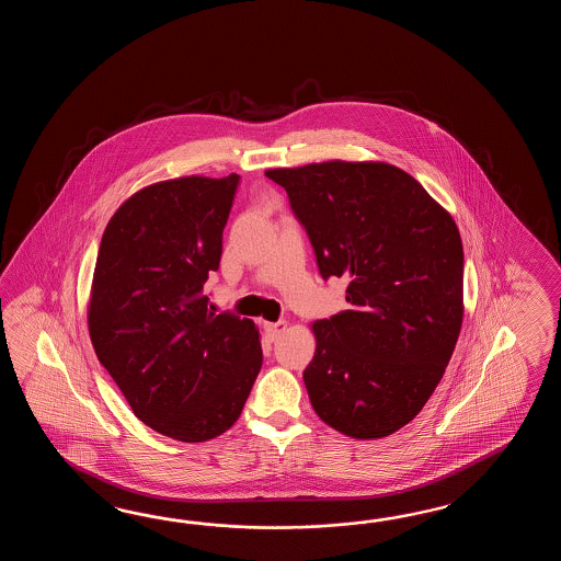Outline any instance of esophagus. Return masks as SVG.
Listing matches in <instances>:
<instances>
[{
  "label": "esophagus",
  "instance_id": "1",
  "mask_svg": "<svg viewBox=\"0 0 561 561\" xmlns=\"http://www.w3.org/2000/svg\"><path fill=\"white\" fill-rule=\"evenodd\" d=\"M286 329H288V322L286 321L268 322V324H266V333H268V336H271L273 341L285 333Z\"/></svg>",
  "mask_w": 561,
  "mask_h": 561
}]
</instances>
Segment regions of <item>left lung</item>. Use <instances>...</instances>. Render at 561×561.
I'll return each instance as SVG.
<instances>
[{
	"instance_id": "1",
	"label": "left lung",
	"mask_w": 561,
	"mask_h": 561,
	"mask_svg": "<svg viewBox=\"0 0 561 561\" xmlns=\"http://www.w3.org/2000/svg\"><path fill=\"white\" fill-rule=\"evenodd\" d=\"M288 194L324 280L348 309L312 322L302 373L333 430L379 439L415 419L442 381L463 321V244L451 215L385 162L331 160L264 172Z\"/></svg>"
}]
</instances>
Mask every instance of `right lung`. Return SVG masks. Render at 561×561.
Here are the masks:
<instances>
[{"mask_svg":"<svg viewBox=\"0 0 561 561\" xmlns=\"http://www.w3.org/2000/svg\"><path fill=\"white\" fill-rule=\"evenodd\" d=\"M239 180L146 186L110 218L98 251L88 307L98 360L134 415L176 442L230 430L263 367L254 322L210 312L203 295Z\"/></svg>","mask_w":561,"mask_h":561,"instance_id":"right-lung-1","label":"right lung"}]
</instances>
